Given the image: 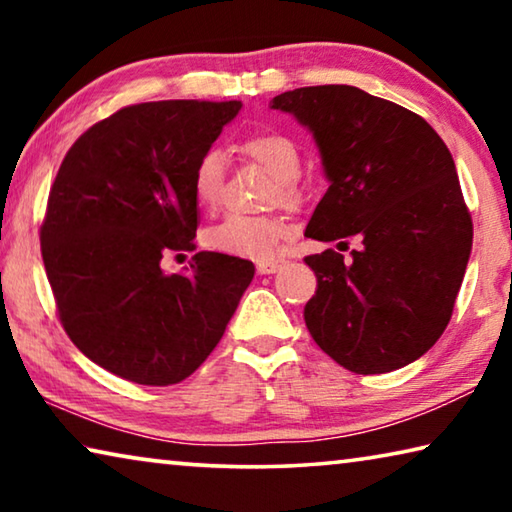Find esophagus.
Here are the masks:
<instances>
[{"label":"esophagus","mask_w":512,"mask_h":512,"mask_svg":"<svg viewBox=\"0 0 512 512\" xmlns=\"http://www.w3.org/2000/svg\"><path fill=\"white\" fill-rule=\"evenodd\" d=\"M282 268V262H277V259H266V262H257V273L259 275H271L277 273Z\"/></svg>","instance_id":"1"}]
</instances>
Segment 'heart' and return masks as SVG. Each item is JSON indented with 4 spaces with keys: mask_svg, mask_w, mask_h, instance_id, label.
Instances as JSON below:
<instances>
[{
    "mask_svg": "<svg viewBox=\"0 0 512 512\" xmlns=\"http://www.w3.org/2000/svg\"><path fill=\"white\" fill-rule=\"evenodd\" d=\"M237 149L246 160L262 164L264 169L273 173V183L268 187V201L284 207L300 205V151L291 137L280 133H259L246 137ZM223 180V155L216 149L205 151L196 160V167L192 171L194 201L205 210H214L221 201ZM284 235H287V230H284V223L277 216L230 214L205 232V246L221 255L264 262V259H271L275 255Z\"/></svg>",
    "mask_w": 512,
    "mask_h": 512,
    "instance_id": "heart-1",
    "label": "heart"
}]
</instances>
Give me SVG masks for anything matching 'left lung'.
<instances>
[{"instance_id":"8db88e82","label":"left lung","mask_w":512,"mask_h":512,"mask_svg":"<svg viewBox=\"0 0 512 512\" xmlns=\"http://www.w3.org/2000/svg\"><path fill=\"white\" fill-rule=\"evenodd\" d=\"M314 133L329 178L305 237L359 239L305 257L318 287L311 339L339 366L381 375L420 359L452 318L472 250V216L452 153L420 115L352 85L277 94Z\"/></svg>"}]
</instances>
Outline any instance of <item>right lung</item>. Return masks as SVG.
<instances>
[{"label": "right lung", "mask_w": 512, "mask_h": 512, "mask_svg": "<svg viewBox=\"0 0 512 512\" xmlns=\"http://www.w3.org/2000/svg\"><path fill=\"white\" fill-rule=\"evenodd\" d=\"M241 101H149L97 121L49 189L40 248L60 323L85 357L142 386H171L210 357L255 275L201 250L189 273L162 257L194 250L196 160Z\"/></svg>", "instance_id": "add662e5"}]
</instances>
